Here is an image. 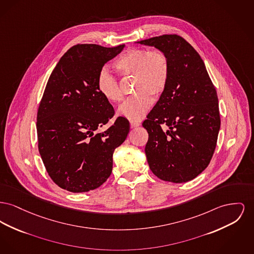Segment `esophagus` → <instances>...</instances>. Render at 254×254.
Returning <instances> with one entry per match:
<instances>
[{
    "mask_svg": "<svg viewBox=\"0 0 254 254\" xmlns=\"http://www.w3.org/2000/svg\"><path fill=\"white\" fill-rule=\"evenodd\" d=\"M141 124L140 123H138V122H133V121H131L130 122V127L131 128H135V127H139Z\"/></svg>",
    "mask_w": 254,
    "mask_h": 254,
    "instance_id": "1",
    "label": "esophagus"
}]
</instances>
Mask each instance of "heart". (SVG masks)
I'll return each instance as SVG.
<instances>
[{"mask_svg":"<svg viewBox=\"0 0 254 254\" xmlns=\"http://www.w3.org/2000/svg\"><path fill=\"white\" fill-rule=\"evenodd\" d=\"M122 75H133L134 95L125 101L118 109L120 116L137 122L145 118L153 104V96H160L167 86L170 75L168 57L159 50L130 49L114 62ZM97 89L107 102L119 103L123 92L116 76L102 69L97 78Z\"/></svg>","mask_w":254,"mask_h":254,"instance_id":"b5f03b06","label":"heart"}]
</instances>
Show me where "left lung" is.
I'll use <instances>...</instances> for the list:
<instances>
[{"mask_svg": "<svg viewBox=\"0 0 254 254\" xmlns=\"http://www.w3.org/2000/svg\"><path fill=\"white\" fill-rule=\"evenodd\" d=\"M137 43L163 52L170 63L167 86L143 123L149 133L145 152L149 169L165 181L187 182L206 169L217 145V91L203 60L181 36L164 34Z\"/></svg>", "mask_w": 254, "mask_h": 254, "instance_id": "left-lung-1", "label": "left lung"}]
</instances>
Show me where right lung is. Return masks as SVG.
Listing matches in <instances>:
<instances>
[{"label":"right lung","mask_w":254,"mask_h":254,"mask_svg":"<svg viewBox=\"0 0 254 254\" xmlns=\"http://www.w3.org/2000/svg\"><path fill=\"white\" fill-rule=\"evenodd\" d=\"M124 48L73 46L47 82L37 112L38 149L50 178L69 192H88L105 183L114 149L129 132L124 117L97 131L114 116L112 105L97 89L98 75Z\"/></svg>","instance_id":"right-lung-1"}]
</instances>
